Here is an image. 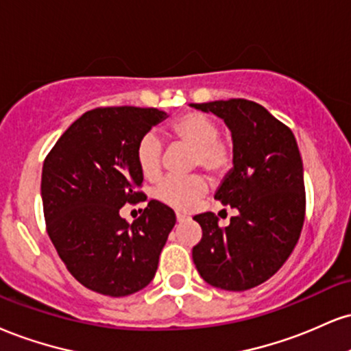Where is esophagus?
Returning <instances> with one entry per match:
<instances>
[{"mask_svg": "<svg viewBox=\"0 0 351 351\" xmlns=\"http://www.w3.org/2000/svg\"><path fill=\"white\" fill-rule=\"evenodd\" d=\"M188 216H184V214H181V213H176V221H178L180 223L181 222H184V221H188Z\"/></svg>", "mask_w": 351, "mask_h": 351, "instance_id": "34e87169", "label": "esophagus"}]
</instances>
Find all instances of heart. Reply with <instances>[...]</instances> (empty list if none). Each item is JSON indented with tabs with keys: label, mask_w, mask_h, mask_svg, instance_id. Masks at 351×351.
I'll return each instance as SVG.
<instances>
[{
	"label": "heart",
	"mask_w": 351,
	"mask_h": 351,
	"mask_svg": "<svg viewBox=\"0 0 351 351\" xmlns=\"http://www.w3.org/2000/svg\"><path fill=\"white\" fill-rule=\"evenodd\" d=\"M217 121L204 112L188 111L180 114L168 128L173 142L193 147V168H202L213 178L221 180L229 175L235 162V150L229 138L219 135ZM163 147L154 134H145L135 147V162L142 176L155 181L162 175ZM206 176L191 175L188 178H167L155 189V197L178 210H189L208 193Z\"/></svg>",
	"instance_id": "obj_1"
}]
</instances>
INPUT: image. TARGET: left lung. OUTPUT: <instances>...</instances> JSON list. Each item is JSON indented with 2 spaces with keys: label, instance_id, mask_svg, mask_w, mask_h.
Returning <instances> with one entry per match:
<instances>
[{
  "label": "left lung",
  "instance_id": "obj_1",
  "mask_svg": "<svg viewBox=\"0 0 351 351\" xmlns=\"http://www.w3.org/2000/svg\"><path fill=\"white\" fill-rule=\"evenodd\" d=\"M229 125L235 162L216 199L237 209L227 227L214 213L193 219L202 229L193 261L202 280L226 291H247L280 269L296 247L306 217L302 158L288 125L248 99L191 104Z\"/></svg>",
  "mask_w": 351,
  "mask_h": 351
}]
</instances>
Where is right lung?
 <instances>
[{"instance_id": "obj_1", "label": "right lung", "mask_w": 351, "mask_h": 351, "mask_svg": "<svg viewBox=\"0 0 351 351\" xmlns=\"http://www.w3.org/2000/svg\"><path fill=\"white\" fill-rule=\"evenodd\" d=\"M165 117L155 108L91 109L44 160L40 194L47 234L75 280L95 293L129 296L157 273L176 222L173 209L152 199L132 223L119 210L147 199L135 147Z\"/></svg>"}]
</instances>
